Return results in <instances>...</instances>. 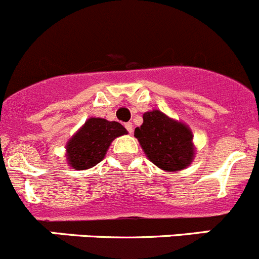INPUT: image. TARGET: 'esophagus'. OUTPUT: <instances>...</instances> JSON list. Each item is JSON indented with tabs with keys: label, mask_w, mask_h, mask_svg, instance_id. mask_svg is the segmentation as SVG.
I'll return each instance as SVG.
<instances>
[{
	"label": "esophagus",
	"mask_w": 259,
	"mask_h": 259,
	"mask_svg": "<svg viewBox=\"0 0 259 259\" xmlns=\"http://www.w3.org/2000/svg\"><path fill=\"white\" fill-rule=\"evenodd\" d=\"M125 127H126L127 132L132 134V133H133V124H132V122H126V124H125Z\"/></svg>",
	"instance_id": "obj_1"
}]
</instances>
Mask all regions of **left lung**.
I'll use <instances>...</instances> for the list:
<instances>
[{
	"label": "left lung",
	"instance_id": "left-lung-1",
	"mask_svg": "<svg viewBox=\"0 0 259 259\" xmlns=\"http://www.w3.org/2000/svg\"><path fill=\"white\" fill-rule=\"evenodd\" d=\"M134 137L149 161L165 171L184 170L194 159L192 130L158 110L144 113Z\"/></svg>",
	"mask_w": 259,
	"mask_h": 259
}]
</instances>
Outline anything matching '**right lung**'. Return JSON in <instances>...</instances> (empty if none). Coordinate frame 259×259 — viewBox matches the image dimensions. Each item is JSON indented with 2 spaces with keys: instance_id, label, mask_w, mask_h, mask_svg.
<instances>
[{
  "instance_id": "add662e5",
  "label": "right lung",
  "mask_w": 259,
  "mask_h": 259,
  "mask_svg": "<svg viewBox=\"0 0 259 259\" xmlns=\"http://www.w3.org/2000/svg\"><path fill=\"white\" fill-rule=\"evenodd\" d=\"M117 121L91 117L66 144L67 163L74 170H87L100 163L115 138L126 134Z\"/></svg>"
}]
</instances>
